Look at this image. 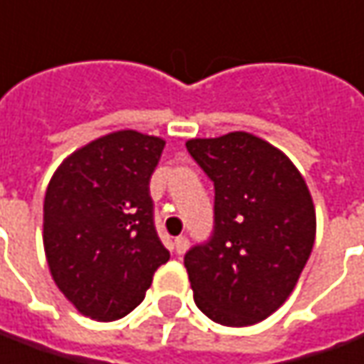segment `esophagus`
<instances>
[{"instance_id":"34e87169","label":"esophagus","mask_w":364,"mask_h":364,"mask_svg":"<svg viewBox=\"0 0 364 364\" xmlns=\"http://www.w3.org/2000/svg\"><path fill=\"white\" fill-rule=\"evenodd\" d=\"M187 248H189V240L185 236H177L175 238V250H177V254H185Z\"/></svg>"}]
</instances>
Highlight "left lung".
<instances>
[{
    "label": "left lung",
    "mask_w": 364,
    "mask_h": 364,
    "mask_svg": "<svg viewBox=\"0 0 364 364\" xmlns=\"http://www.w3.org/2000/svg\"><path fill=\"white\" fill-rule=\"evenodd\" d=\"M215 183V230L185 254L195 304L226 327L266 319L296 288L315 242V207L284 151L248 132L187 139Z\"/></svg>",
    "instance_id": "8db88e82"
}]
</instances>
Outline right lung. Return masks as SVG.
I'll return each instance as SVG.
<instances>
[{
  "mask_svg": "<svg viewBox=\"0 0 364 364\" xmlns=\"http://www.w3.org/2000/svg\"><path fill=\"white\" fill-rule=\"evenodd\" d=\"M164 147L157 136L118 129L78 147L50 177L43 203L47 264L63 296L90 319L128 315L169 260L149 197Z\"/></svg>",
  "mask_w": 364,
  "mask_h": 364,
  "instance_id": "obj_1",
  "label": "right lung"
}]
</instances>
